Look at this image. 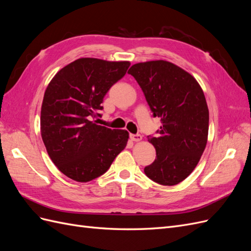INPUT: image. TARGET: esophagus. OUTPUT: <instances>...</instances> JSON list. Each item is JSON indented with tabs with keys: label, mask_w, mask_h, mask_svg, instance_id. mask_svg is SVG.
Listing matches in <instances>:
<instances>
[{
	"label": "esophagus",
	"mask_w": 251,
	"mask_h": 251,
	"mask_svg": "<svg viewBox=\"0 0 251 251\" xmlns=\"http://www.w3.org/2000/svg\"><path fill=\"white\" fill-rule=\"evenodd\" d=\"M130 138L132 141H140L142 139V136L140 134H130Z\"/></svg>",
	"instance_id": "34e87169"
}]
</instances>
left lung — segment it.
<instances>
[{"instance_id": "8db88e82", "label": "left lung", "mask_w": 251, "mask_h": 251, "mask_svg": "<svg viewBox=\"0 0 251 251\" xmlns=\"http://www.w3.org/2000/svg\"><path fill=\"white\" fill-rule=\"evenodd\" d=\"M127 73L162 124L156 136H148L156 159L144 174L156 183L176 185L191 175L206 147L209 113L203 91L191 74L165 60L135 64Z\"/></svg>"}]
</instances>
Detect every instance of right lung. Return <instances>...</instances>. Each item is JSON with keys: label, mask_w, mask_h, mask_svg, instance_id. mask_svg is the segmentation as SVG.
Masks as SVG:
<instances>
[{"label": "right lung", "mask_w": 251, "mask_h": 251, "mask_svg": "<svg viewBox=\"0 0 251 251\" xmlns=\"http://www.w3.org/2000/svg\"><path fill=\"white\" fill-rule=\"evenodd\" d=\"M128 62L79 58L52 78L44 95L41 134L51 160L67 177L88 182L107 172L127 142L125 130L97 125L110 88Z\"/></svg>", "instance_id": "1"}]
</instances>
